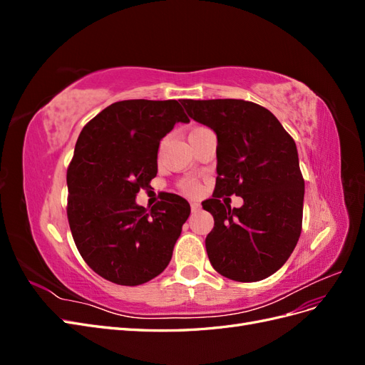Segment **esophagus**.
Here are the masks:
<instances>
[{
    "instance_id": "34e87169",
    "label": "esophagus",
    "mask_w": 365,
    "mask_h": 365,
    "mask_svg": "<svg viewBox=\"0 0 365 365\" xmlns=\"http://www.w3.org/2000/svg\"><path fill=\"white\" fill-rule=\"evenodd\" d=\"M190 208H192V212H193V213H196V212H200L201 205L197 204V202H192V204H190Z\"/></svg>"
}]
</instances>
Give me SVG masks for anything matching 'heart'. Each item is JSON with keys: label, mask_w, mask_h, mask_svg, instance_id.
I'll use <instances>...</instances> for the list:
<instances>
[{"label": "heart", "mask_w": 365, "mask_h": 365, "mask_svg": "<svg viewBox=\"0 0 365 365\" xmlns=\"http://www.w3.org/2000/svg\"><path fill=\"white\" fill-rule=\"evenodd\" d=\"M181 187L187 195H196L197 190H200V187H197V184L195 181H185V182H182Z\"/></svg>", "instance_id": "b5f03b06"}]
</instances>
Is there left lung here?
<instances>
[{
  "mask_svg": "<svg viewBox=\"0 0 365 365\" xmlns=\"http://www.w3.org/2000/svg\"><path fill=\"white\" fill-rule=\"evenodd\" d=\"M187 114L217 137V178L202 202L215 227L205 239L212 267L236 282H259L279 271L302 233L304 180L295 141L275 115L237 98H182ZM237 194L240 209L220 201ZM225 202V201H224Z\"/></svg>",
  "mask_w": 365,
  "mask_h": 365,
  "instance_id": "obj_1",
  "label": "left lung"
}]
</instances>
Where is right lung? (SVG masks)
Masks as SVG:
<instances>
[{"mask_svg": "<svg viewBox=\"0 0 365 365\" xmlns=\"http://www.w3.org/2000/svg\"><path fill=\"white\" fill-rule=\"evenodd\" d=\"M178 121L189 117L176 101H121L77 138L67 170L68 224L88 267L109 282L143 284L172 259L189 202L165 193L148 212L135 197L157 176L160 141Z\"/></svg>", "mask_w": 365, "mask_h": 365, "instance_id": "right-lung-1", "label": "right lung"}]
</instances>
